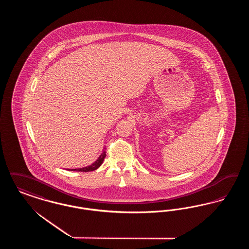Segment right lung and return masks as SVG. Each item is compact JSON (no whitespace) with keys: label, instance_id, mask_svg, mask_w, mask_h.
Here are the masks:
<instances>
[{"label":"right lung","instance_id":"1","mask_svg":"<svg viewBox=\"0 0 249 249\" xmlns=\"http://www.w3.org/2000/svg\"><path fill=\"white\" fill-rule=\"evenodd\" d=\"M106 151L104 150L103 153L99 157V159L95 161L94 163H92L90 166L88 167H84V168H80V169H71V171H76V172H91L94 171L96 169H98L100 166L102 165L105 158H106Z\"/></svg>","mask_w":249,"mask_h":249}]
</instances>
